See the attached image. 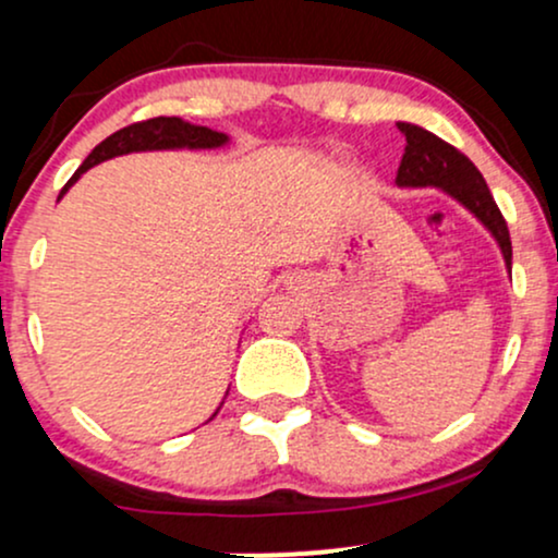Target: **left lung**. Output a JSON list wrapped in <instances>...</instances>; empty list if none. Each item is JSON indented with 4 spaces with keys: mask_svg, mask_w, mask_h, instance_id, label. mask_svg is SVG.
Listing matches in <instances>:
<instances>
[{
    "mask_svg": "<svg viewBox=\"0 0 558 558\" xmlns=\"http://www.w3.org/2000/svg\"><path fill=\"white\" fill-rule=\"evenodd\" d=\"M399 131L407 136V149H403L396 183L401 189H438L457 198L470 215L477 217V222L493 235V241L501 248L506 270L511 272V239L506 228L504 215L498 213L493 202L490 189L485 185V178L480 170L464 157L462 151L453 149L444 138L414 123H396Z\"/></svg>",
    "mask_w": 558,
    "mask_h": 558,
    "instance_id": "obj_1",
    "label": "left lung"
}]
</instances>
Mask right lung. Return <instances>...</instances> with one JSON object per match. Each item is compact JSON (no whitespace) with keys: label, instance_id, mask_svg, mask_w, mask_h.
I'll use <instances>...</instances> for the list:
<instances>
[{"label":"right lung","instance_id":"1","mask_svg":"<svg viewBox=\"0 0 558 558\" xmlns=\"http://www.w3.org/2000/svg\"><path fill=\"white\" fill-rule=\"evenodd\" d=\"M228 141H230L228 133L213 131V128H207V125L185 123V120H181V118H151V120H144V123H133L128 128H120L118 133H112V136H107L99 146H94L92 155L83 159L81 168L73 172V178L65 183V189L60 191L57 202L68 194L70 185L78 181L83 172L92 170L94 165L105 162V159H112L120 155H133V151L220 149V146H226ZM217 412H220V409H217Z\"/></svg>","mask_w":558,"mask_h":558}]
</instances>
